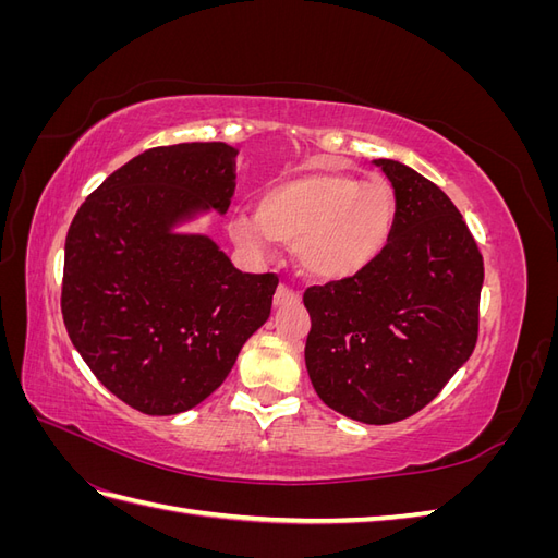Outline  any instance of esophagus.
<instances>
[{"label":"esophagus","mask_w":558,"mask_h":558,"mask_svg":"<svg viewBox=\"0 0 558 558\" xmlns=\"http://www.w3.org/2000/svg\"><path fill=\"white\" fill-rule=\"evenodd\" d=\"M300 302V293L293 291L291 286L279 283V289L275 293V307H286V305H298Z\"/></svg>","instance_id":"34e87169"}]
</instances>
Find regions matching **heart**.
Listing matches in <instances>:
<instances>
[{
    "label": "heart",
    "instance_id": "b5f03b06",
    "mask_svg": "<svg viewBox=\"0 0 558 558\" xmlns=\"http://www.w3.org/2000/svg\"><path fill=\"white\" fill-rule=\"evenodd\" d=\"M396 216V191L386 181L312 170L267 183L256 195V218L234 216L228 230L248 251H263L267 238L295 244V258L310 277L340 281L381 256Z\"/></svg>",
    "mask_w": 558,
    "mask_h": 558
}]
</instances>
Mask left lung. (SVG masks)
I'll return each instance as SVG.
<instances>
[{"instance_id": "left-lung-1", "label": "left lung", "mask_w": 558, "mask_h": 558, "mask_svg": "<svg viewBox=\"0 0 558 558\" xmlns=\"http://www.w3.org/2000/svg\"><path fill=\"white\" fill-rule=\"evenodd\" d=\"M393 183L391 242L363 272L302 295L305 363L318 398L363 424L402 421L442 391L477 344L484 260L433 181L375 160Z\"/></svg>"}]
</instances>
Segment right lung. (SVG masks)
<instances>
[{
    "label": "right lung",
    "mask_w": 558,
    "mask_h": 558,
    "mask_svg": "<svg viewBox=\"0 0 558 558\" xmlns=\"http://www.w3.org/2000/svg\"><path fill=\"white\" fill-rule=\"evenodd\" d=\"M234 156L223 142L148 148L99 183L66 232V332L93 375L144 414L211 396L272 310L275 272L244 275L205 234L172 232L195 211H228Z\"/></svg>",
    "instance_id": "add662e5"
}]
</instances>
